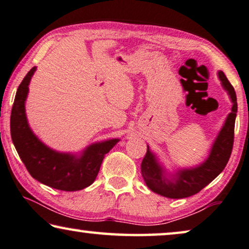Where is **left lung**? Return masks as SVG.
I'll return each instance as SVG.
<instances>
[{
  "label": "left lung",
  "mask_w": 249,
  "mask_h": 249,
  "mask_svg": "<svg viewBox=\"0 0 249 249\" xmlns=\"http://www.w3.org/2000/svg\"><path fill=\"white\" fill-rule=\"evenodd\" d=\"M218 77L222 88L228 93L232 107L217 138L212 143L209 156L203 163L196 165V167L178 168L175 173H168L147 145V153L142 163V175L146 185L153 192L169 199H183L194 196L213 181L226 167L233 145L237 98L235 89L227 80L223 71H218Z\"/></svg>",
  "instance_id": "8db88e82"
}]
</instances>
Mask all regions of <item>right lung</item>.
<instances>
[{
	"label": "right lung",
	"instance_id": "right-lung-1",
	"mask_svg": "<svg viewBox=\"0 0 249 249\" xmlns=\"http://www.w3.org/2000/svg\"><path fill=\"white\" fill-rule=\"evenodd\" d=\"M36 70L29 71L14 99L10 119L13 145L30 175L42 184L62 191L85 189L95 181L104 156L120 139L94 142L81 154L60 153L45 145L29 127L26 114L29 84Z\"/></svg>",
	"mask_w": 249,
	"mask_h": 249
}]
</instances>
